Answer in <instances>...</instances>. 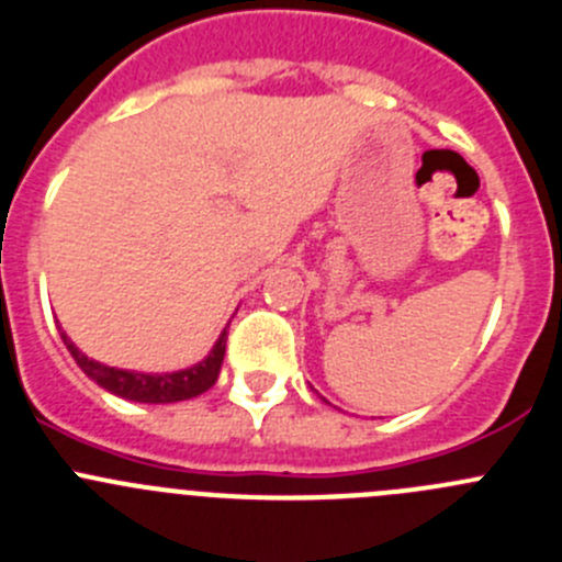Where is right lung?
<instances>
[{
  "instance_id": "right-lung-1",
  "label": "right lung",
  "mask_w": 562,
  "mask_h": 562,
  "mask_svg": "<svg viewBox=\"0 0 562 562\" xmlns=\"http://www.w3.org/2000/svg\"><path fill=\"white\" fill-rule=\"evenodd\" d=\"M63 341H66L68 352L74 356V361L79 364V370L88 378H93L101 389L117 394V397L135 400V403H179V400H190L204 394L206 389L215 386L217 375H221L223 356H226V330L221 334L217 345L212 347L210 356L201 361V364L190 367V370L181 372H165V375H143V372H126L115 370V367H106L93 361V358L85 356L82 350H77L71 339L60 330Z\"/></svg>"
}]
</instances>
